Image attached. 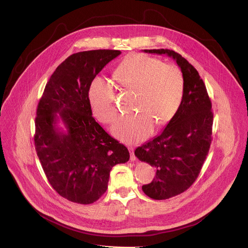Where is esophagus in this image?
I'll return each instance as SVG.
<instances>
[{
  "label": "esophagus",
  "instance_id": "esophagus-1",
  "mask_svg": "<svg viewBox=\"0 0 248 248\" xmlns=\"http://www.w3.org/2000/svg\"><path fill=\"white\" fill-rule=\"evenodd\" d=\"M128 149H129V151H130L131 160H132V161H135V160L137 159V157H136V155H135V154H134V148H133V147H128Z\"/></svg>",
  "mask_w": 248,
  "mask_h": 248
}]
</instances>
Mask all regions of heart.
Returning <instances> with one entry per match:
<instances>
[{"label":"heart","mask_w":248,"mask_h":248,"mask_svg":"<svg viewBox=\"0 0 248 248\" xmlns=\"http://www.w3.org/2000/svg\"><path fill=\"white\" fill-rule=\"evenodd\" d=\"M114 78L119 87L135 93L133 110L137 111L112 126L111 134L119 140L127 144L142 141L152 134L155 124L165 126L177 114L183 97L184 79L176 66L134 53L118 65ZM89 102L98 121L108 124L116 118L114 91L105 79L96 77L93 80Z\"/></svg>","instance_id":"heart-1"}]
</instances>
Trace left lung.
<instances>
[{
    "mask_svg": "<svg viewBox=\"0 0 248 248\" xmlns=\"http://www.w3.org/2000/svg\"><path fill=\"white\" fill-rule=\"evenodd\" d=\"M146 53L173 58L184 79V92L175 117L159 136L135 151L136 156L155 169V177L143 185L154 200H166L186 191L197 179L209 152L212 135V105L198 71L170 49H144Z\"/></svg>",
    "mask_w": 248,
    "mask_h": 248,
    "instance_id": "obj_1",
    "label": "left lung"
}]
</instances>
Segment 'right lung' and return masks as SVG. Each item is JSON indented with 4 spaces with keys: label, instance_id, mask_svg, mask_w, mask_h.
Returning <instances> with one entry per match:
<instances>
[{
    "label": "right lung",
    "instance_id": "right-lung-1",
    "mask_svg": "<svg viewBox=\"0 0 248 248\" xmlns=\"http://www.w3.org/2000/svg\"><path fill=\"white\" fill-rule=\"evenodd\" d=\"M120 54L112 49L72 54L52 73L37 107V155L53 189L72 202H96L106 192L111 168L130 158L128 149L93 117L89 102L91 83Z\"/></svg>",
    "mask_w": 248,
    "mask_h": 248
}]
</instances>
